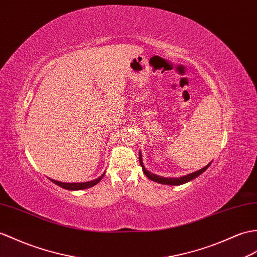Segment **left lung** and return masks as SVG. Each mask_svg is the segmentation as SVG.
Masks as SVG:
<instances>
[{
  "instance_id": "left-lung-1",
  "label": "left lung",
  "mask_w": 257,
  "mask_h": 257,
  "mask_svg": "<svg viewBox=\"0 0 257 257\" xmlns=\"http://www.w3.org/2000/svg\"><path fill=\"white\" fill-rule=\"evenodd\" d=\"M139 163H140V165H141L143 173H145L146 176H147L148 178H150L151 181L156 182V183L165 184V185H182V184H185V183H187V182L193 181L194 178H196L197 176H199L200 174H202V173H204L208 168H209L210 164H211V162H210L209 164H207V165L205 166V168H202V169H200V170H198V171L190 173V174H187V175H185V176H181V177L174 178V177H163V176H159V175L153 174V173H151V172H149V171L145 168V165H143L141 152H139Z\"/></svg>"
}]
</instances>
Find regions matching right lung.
<instances>
[{
	"label": "right lung",
	"instance_id": "right-lung-1",
	"mask_svg": "<svg viewBox=\"0 0 257 257\" xmlns=\"http://www.w3.org/2000/svg\"><path fill=\"white\" fill-rule=\"evenodd\" d=\"M104 175H105V173L101 176H99L98 178H96V180L91 181V182H85V183H62V182H58V181H55V180H50V181L52 183L57 184L58 186L64 188V189H68V190H81V189H86V188L95 186V185H96L97 183H99V181L104 177Z\"/></svg>",
	"mask_w": 257,
	"mask_h": 257
}]
</instances>
